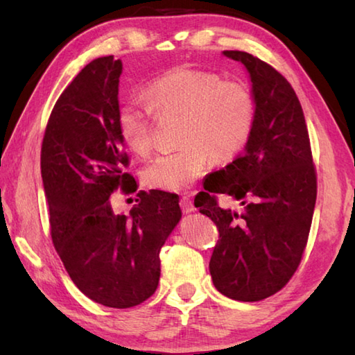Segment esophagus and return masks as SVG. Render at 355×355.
Here are the masks:
<instances>
[{
    "mask_svg": "<svg viewBox=\"0 0 355 355\" xmlns=\"http://www.w3.org/2000/svg\"><path fill=\"white\" fill-rule=\"evenodd\" d=\"M180 207H182V210H183L184 214H191V212H193V210H195L193 202H192V200L189 197H182V198H180Z\"/></svg>",
    "mask_w": 355,
    "mask_h": 355,
    "instance_id": "1",
    "label": "esophagus"
}]
</instances>
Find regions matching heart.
<instances>
[{
    "mask_svg": "<svg viewBox=\"0 0 355 355\" xmlns=\"http://www.w3.org/2000/svg\"><path fill=\"white\" fill-rule=\"evenodd\" d=\"M145 99L157 112H183V146L155 155L141 171L143 183L178 192L192 186L210 162H227L250 140L256 117L252 89L243 82L221 80L216 73L177 67L150 82ZM123 145L145 157L153 148V111L141 101H128L117 111Z\"/></svg>",
    "mask_w": 355,
    "mask_h": 355,
    "instance_id": "b5f03b06",
    "label": "heart"
}]
</instances>
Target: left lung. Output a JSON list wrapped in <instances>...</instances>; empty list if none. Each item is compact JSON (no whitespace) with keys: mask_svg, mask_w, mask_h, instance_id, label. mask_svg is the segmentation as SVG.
<instances>
[{"mask_svg":"<svg viewBox=\"0 0 355 355\" xmlns=\"http://www.w3.org/2000/svg\"><path fill=\"white\" fill-rule=\"evenodd\" d=\"M223 55L245 67L256 102L253 132L244 153L205 182L195 198L220 239L209 270L224 296L256 302L277 293L299 267L318 195L310 137L302 107L281 73L245 51ZM215 193L243 210L221 209Z\"/></svg>","mask_w":355,"mask_h":355,"instance_id":"8db88e82","label":"left lung"}]
</instances>
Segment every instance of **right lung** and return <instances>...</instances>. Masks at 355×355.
Segmentation results:
<instances>
[{"label": "right lung", "instance_id": "add662e5", "mask_svg": "<svg viewBox=\"0 0 355 355\" xmlns=\"http://www.w3.org/2000/svg\"><path fill=\"white\" fill-rule=\"evenodd\" d=\"M122 69L103 56L80 70L51 111L41 150L53 244L74 285L110 308L153 296L160 248L182 220L177 195L162 191H140L128 215L111 209L117 187L137 191L117 130Z\"/></svg>", "mask_w": 355, "mask_h": 355}]
</instances>
